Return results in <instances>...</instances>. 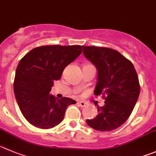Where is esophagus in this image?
I'll return each mask as SVG.
<instances>
[{
  "instance_id": "1",
  "label": "esophagus",
  "mask_w": 156,
  "mask_h": 156,
  "mask_svg": "<svg viewBox=\"0 0 156 156\" xmlns=\"http://www.w3.org/2000/svg\"><path fill=\"white\" fill-rule=\"evenodd\" d=\"M77 104L79 106H81V107H85V106H86V103H85V101H78Z\"/></svg>"
}]
</instances>
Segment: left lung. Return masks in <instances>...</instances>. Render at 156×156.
I'll return each instance as SVG.
<instances>
[{"label": "left lung", "mask_w": 156, "mask_h": 156, "mask_svg": "<svg viewBox=\"0 0 156 156\" xmlns=\"http://www.w3.org/2000/svg\"><path fill=\"white\" fill-rule=\"evenodd\" d=\"M83 55L97 69L95 95H103L105 105L87 124L95 130L106 132L120 127L129 119L140 93L135 68L119 51L100 47L82 46Z\"/></svg>", "instance_id": "8db88e82"}]
</instances>
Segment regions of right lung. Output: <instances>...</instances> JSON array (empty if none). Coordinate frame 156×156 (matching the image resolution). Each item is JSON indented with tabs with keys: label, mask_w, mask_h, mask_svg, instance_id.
<instances>
[{
	"label": "right lung",
	"mask_w": 156,
	"mask_h": 156,
	"mask_svg": "<svg viewBox=\"0 0 156 156\" xmlns=\"http://www.w3.org/2000/svg\"><path fill=\"white\" fill-rule=\"evenodd\" d=\"M82 52L80 45H46L32 49L16 69L14 91L16 101L26 120L43 129L60 124L65 110L76 101L50 94L54 81L61 78L65 67Z\"/></svg>",
	"instance_id": "obj_1"
}]
</instances>
